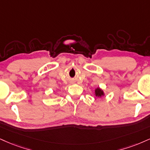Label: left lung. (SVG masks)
<instances>
[{"label": "left lung", "mask_w": 150, "mask_h": 150, "mask_svg": "<svg viewBox=\"0 0 150 150\" xmlns=\"http://www.w3.org/2000/svg\"><path fill=\"white\" fill-rule=\"evenodd\" d=\"M94 95L98 98H101V97L105 96V93L103 90L100 89V87H96L94 89Z\"/></svg>", "instance_id": "left-lung-1"}]
</instances>
